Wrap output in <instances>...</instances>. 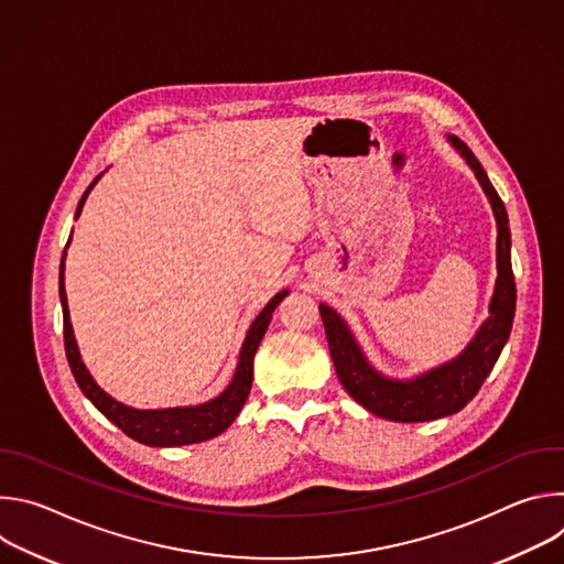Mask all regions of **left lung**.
Masks as SVG:
<instances>
[{"instance_id":"1","label":"left lung","mask_w":564,"mask_h":564,"mask_svg":"<svg viewBox=\"0 0 564 564\" xmlns=\"http://www.w3.org/2000/svg\"><path fill=\"white\" fill-rule=\"evenodd\" d=\"M448 142L462 153L481 189L489 196L498 223V281L489 305V318L481 324L473 341L455 359L420 377L390 379L368 364L346 321L330 305H318L339 381L357 404L390 422H431L462 411L494 370L511 335L516 316L511 229L505 203L473 151L457 135H448Z\"/></svg>"}]
</instances>
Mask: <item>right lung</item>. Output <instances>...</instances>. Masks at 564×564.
<instances>
[{"label":"right lung","instance_id":"add662e5","mask_svg":"<svg viewBox=\"0 0 564 564\" xmlns=\"http://www.w3.org/2000/svg\"><path fill=\"white\" fill-rule=\"evenodd\" d=\"M98 178L87 187L85 196L79 198L77 209H75V218L83 214L85 200H87L89 192L94 189V185L98 183ZM64 257H66V252L62 254V263H59V301H62V316H64V350H66L68 366H70V372H73L79 390H83L89 397L91 404L109 422H113L124 435H129L131 440H135L140 444H147V446L198 444V442L212 440V437L220 435L223 431H227V426L238 417L240 409H243L246 399L250 394L252 379H254V355H257L259 344H261V339H263V335L270 326L272 312L288 296V290H281L276 296H272V301L254 318V324L250 326L248 337L243 341V348H240L234 379L229 381V386L218 397L205 401V404H200V406L138 411V409L124 406V404H120V401H116L113 397H109L96 383V379L89 375L83 357H79V350H77V344H75V337H73V328H70V318H68L66 292H64Z\"/></svg>","mask_w":564,"mask_h":564}]
</instances>
